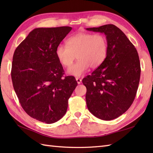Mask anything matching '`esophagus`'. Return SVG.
<instances>
[{"mask_svg": "<svg viewBox=\"0 0 153 153\" xmlns=\"http://www.w3.org/2000/svg\"><path fill=\"white\" fill-rule=\"evenodd\" d=\"M76 81H77V82L78 84H81L82 82V80L80 78H78V77H77V78H76Z\"/></svg>", "mask_w": 153, "mask_h": 153, "instance_id": "obj_1", "label": "esophagus"}]
</instances>
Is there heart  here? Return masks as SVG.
Wrapping results in <instances>:
<instances>
[{
	"label": "heart",
	"mask_w": 153,
	"mask_h": 153,
	"mask_svg": "<svg viewBox=\"0 0 153 153\" xmlns=\"http://www.w3.org/2000/svg\"><path fill=\"white\" fill-rule=\"evenodd\" d=\"M66 46L58 45L55 54L62 66L70 67L74 60L77 61L68 70V74L81 77L89 67L97 68L106 60L108 54V41L102 34L79 32L67 39Z\"/></svg>",
	"instance_id": "b5f03b06"
}]
</instances>
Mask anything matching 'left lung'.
<instances>
[{
  "label": "left lung",
  "mask_w": 153,
  "mask_h": 153,
  "mask_svg": "<svg viewBox=\"0 0 153 153\" xmlns=\"http://www.w3.org/2000/svg\"><path fill=\"white\" fill-rule=\"evenodd\" d=\"M87 30L104 33L108 41L105 62L83 78L87 106L97 118L111 120L130 107L137 93L141 66L137 51L123 31L112 24Z\"/></svg>",
  "instance_id": "obj_1"
}]
</instances>
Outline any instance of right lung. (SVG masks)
Wrapping results in <instances>:
<instances>
[{
    "instance_id": "add662e5",
    "label": "right lung",
    "mask_w": 153,
    "mask_h": 153,
    "mask_svg": "<svg viewBox=\"0 0 153 153\" xmlns=\"http://www.w3.org/2000/svg\"><path fill=\"white\" fill-rule=\"evenodd\" d=\"M71 27H39L16 48L11 76L23 109L31 118L46 123L60 120L68 99L77 85L75 77H63L64 70L55 50Z\"/></svg>"
}]
</instances>
